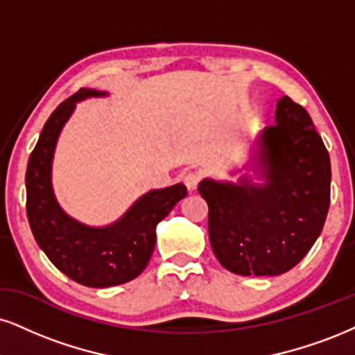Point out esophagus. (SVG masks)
<instances>
[{"instance_id":"34e87169","label":"esophagus","mask_w":355,"mask_h":355,"mask_svg":"<svg viewBox=\"0 0 355 355\" xmlns=\"http://www.w3.org/2000/svg\"><path fill=\"white\" fill-rule=\"evenodd\" d=\"M200 181V174L199 173H187L184 176V184L187 186V189L191 192L198 189V184Z\"/></svg>"}]
</instances>
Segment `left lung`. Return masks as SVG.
<instances>
[{
	"mask_svg": "<svg viewBox=\"0 0 355 355\" xmlns=\"http://www.w3.org/2000/svg\"><path fill=\"white\" fill-rule=\"evenodd\" d=\"M237 182L205 178L209 239L220 265L242 277H277L303 260L324 227L331 161L311 116L283 95Z\"/></svg>",
	"mask_w": 355,
	"mask_h": 355,
	"instance_id": "1",
	"label": "left lung"
}]
</instances>
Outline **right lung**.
Here are the masks:
<instances>
[{
    "instance_id": "obj_1",
    "label": "right lung",
    "mask_w": 355,
    "mask_h": 355,
    "mask_svg": "<svg viewBox=\"0 0 355 355\" xmlns=\"http://www.w3.org/2000/svg\"><path fill=\"white\" fill-rule=\"evenodd\" d=\"M107 95L80 89L60 103L44 125L26 169V211L34 239L64 275L90 288L116 286L137 278L155 250L156 225L187 194L181 182L151 189L120 218L102 227L87 225L60 207L52 187L57 139L78 102Z\"/></svg>"
}]
</instances>
